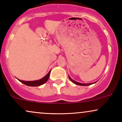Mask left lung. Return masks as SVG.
Returning a JSON list of instances; mask_svg holds the SVG:
<instances>
[{"instance_id":"left-lung-1","label":"left lung","mask_w":122,"mask_h":122,"mask_svg":"<svg viewBox=\"0 0 122 122\" xmlns=\"http://www.w3.org/2000/svg\"><path fill=\"white\" fill-rule=\"evenodd\" d=\"M69 79H70V80H71V81L73 82L74 84H75L76 85H81V86H86V85H91V84H93L95 83V82H93V83H88V84H82V83H80V82H78L77 81H76L73 80H72V79L71 78V77L69 76Z\"/></svg>"}]
</instances>
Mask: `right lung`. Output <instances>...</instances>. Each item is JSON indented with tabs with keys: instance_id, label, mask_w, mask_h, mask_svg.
Returning a JSON list of instances; mask_svg holds the SVG:
<instances>
[{
	"instance_id": "obj_1",
	"label": "right lung",
	"mask_w": 122,
	"mask_h": 122,
	"mask_svg": "<svg viewBox=\"0 0 122 122\" xmlns=\"http://www.w3.org/2000/svg\"><path fill=\"white\" fill-rule=\"evenodd\" d=\"M51 70L48 73L45 77H43V78H42L41 79L38 80H36V81H23V80H18L19 81L22 82V83L24 84L28 85V86H40L43 84L44 83H45L48 80L50 76V73Z\"/></svg>"
}]
</instances>
